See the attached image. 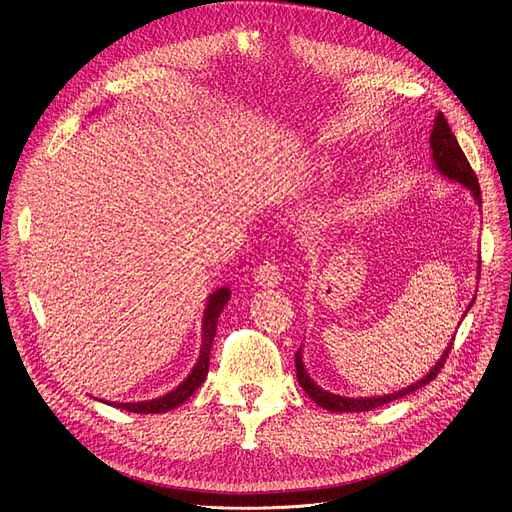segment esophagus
Wrapping results in <instances>:
<instances>
[{
  "label": "esophagus",
  "instance_id": "obj_1",
  "mask_svg": "<svg viewBox=\"0 0 512 512\" xmlns=\"http://www.w3.org/2000/svg\"><path fill=\"white\" fill-rule=\"evenodd\" d=\"M255 282L261 288H274L278 284H282V272L276 261H263L257 272H255Z\"/></svg>",
  "mask_w": 512,
  "mask_h": 512
}]
</instances>
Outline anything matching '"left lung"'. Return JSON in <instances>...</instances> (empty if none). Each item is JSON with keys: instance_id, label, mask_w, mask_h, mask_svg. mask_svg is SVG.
I'll use <instances>...</instances> for the list:
<instances>
[{"instance_id": "1", "label": "left lung", "mask_w": 512, "mask_h": 512, "mask_svg": "<svg viewBox=\"0 0 512 512\" xmlns=\"http://www.w3.org/2000/svg\"><path fill=\"white\" fill-rule=\"evenodd\" d=\"M429 147H432V155H434V164L438 168V172L442 176H446L448 180L452 182H459L463 184L465 188H469V191L473 193L475 201L481 203V193H479V182H477V176L473 172V168L469 166V161L459 145V141H456V137L452 134L444 114L440 112L434 120V130H432V137H429ZM475 301V299H473ZM473 301L469 303L467 311L471 309ZM465 311V313H467ZM454 340V338H452ZM452 348V342H448L446 351L442 353V357L438 359V363L429 369V373L425 375V378H421L419 382L402 388L398 392H392V394H384V396H371V398H348V396H338V394H332L324 388H319L311 378L309 373L305 369V363H303V353L301 348L297 351V355H294V365H297V380L299 384L303 386V390L309 394V398L313 402H317L319 407H324L326 411H332V413H361V411H371V409H378L382 405H388V402L396 400V398H402L407 396L419 388H423L425 384H429L432 380H436V375L440 373V369L444 367L446 359H448V353Z\"/></svg>"}]
</instances>
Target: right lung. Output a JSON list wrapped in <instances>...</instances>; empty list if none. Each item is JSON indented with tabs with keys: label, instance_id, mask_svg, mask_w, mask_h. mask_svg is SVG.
<instances>
[{
	"label": "right lung",
	"instance_id": "1",
	"mask_svg": "<svg viewBox=\"0 0 512 512\" xmlns=\"http://www.w3.org/2000/svg\"><path fill=\"white\" fill-rule=\"evenodd\" d=\"M230 299V290L218 288L213 294H209V301L203 313V344H201V353H199V361L193 367V371L188 373V378L174 388L172 392H168L166 396H159L153 400H141V402H114V407L118 409H126L130 413H141V415H149V413H166L176 409L178 405L191 396L207 378L209 371V353H211V344H213V336L215 330H218V317L224 309V305Z\"/></svg>",
	"mask_w": 512,
	"mask_h": 512
}]
</instances>
